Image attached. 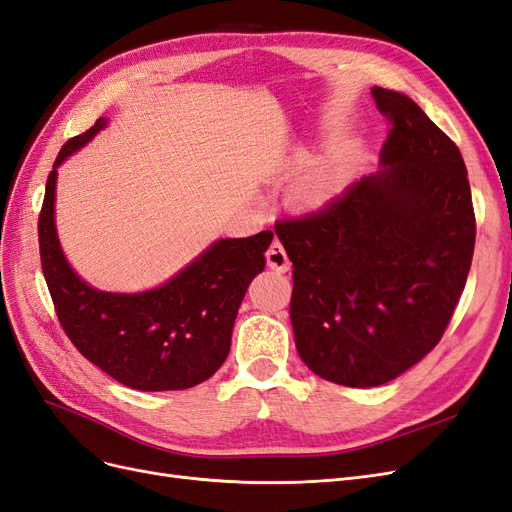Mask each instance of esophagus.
<instances>
[{"instance_id": "1", "label": "esophagus", "mask_w": 512, "mask_h": 512, "mask_svg": "<svg viewBox=\"0 0 512 512\" xmlns=\"http://www.w3.org/2000/svg\"><path fill=\"white\" fill-rule=\"evenodd\" d=\"M267 262H269L271 269L280 271V273H286V271L290 269L288 254H286V250H284V245H282L280 241H277V239L269 245V250H267Z\"/></svg>"}]
</instances>
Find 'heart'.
I'll list each match as a JSON object with an SVG mask.
<instances>
[{"label":"heart","instance_id":"obj_1","mask_svg":"<svg viewBox=\"0 0 512 512\" xmlns=\"http://www.w3.org/2000/svg\"><path fill=\"white\" fill-rule=\"evenodd\" d=\"M346 179L342 162H327L307 168L294 183V198L305 207H318L339 194Z\"/></svg>","mask_w":512,"mask_h":512}]
</instances>
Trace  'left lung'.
<instances>
[{"instance_id":"1","label":"left lung","mask_w":512,"mask_h":512,"mask_svg":"<svg viewBox=\"0 0 512 512\" xmlns=\"http://www.w3.org/2000/svg\"><path fill=\"white\" fill-rule=\"evenodd\" d=\"M389 121L380 173L275 222L292 260L290 318L316 376L367 389L438 346L466 286L476 218L459 147L408 96L371 89Z\"/></svg>"}]
</instances>
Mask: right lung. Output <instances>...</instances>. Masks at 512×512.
Returning <instances> with one entry per match:
<instances>
[{
	"instance_id": "1",
	"label": "right lung",
	"mask_w": 512,
	"mask_h": 512,
	"mask_svg": "<svg viewBox=\"0 0 512 512\" xmlns=\"http://www.w3.org/2000/svg\"><path fill=\"white\" fill-rule=\"evenodd\" d=\"M104 126L106 119H98L70 138L46 179L38 243L55 314L76 350L117 382L136 391L192 389L226 361L232 324L247 286L265 271L273 232L213 243L156 290L115 294L87 286L70 269L57 241L55 181L57 166Z\"/></svg>"
}]
</instances>
